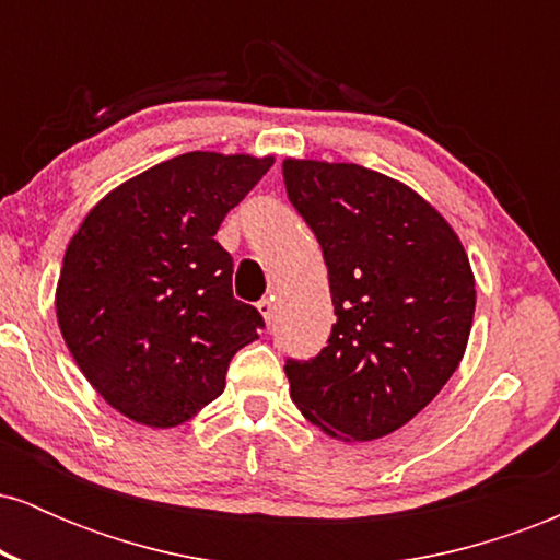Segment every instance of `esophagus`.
Returning <instances> with one entry per match:
<instances>
[{
    "label": "esophagus",
    "instance_id": "1",
    "mask_svg": "<svg viewBox=\"0 0 560 560\" xmlns=\"http://www.w3.org/2000/svg\"><path fill=\"white\" fill-rule=\"evenodd\" d=\"M258 313L262 316V320H266V329H271L273 326V313H276V307H273V300H260L258 302Z\"/></svg>",
    "mask_w": 560,
    "mask_h": 560
}]
</instances>
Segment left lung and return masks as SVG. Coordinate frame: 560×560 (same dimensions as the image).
Here are the masks:
<instances>
[{
  "instance_id": "obj_1",
  "label": "left lung",
  "mask_w": 560,
  "mask_h": 560,
  "mask_svg": "<svg viewBox=\"0 0 560 560\" xmlns=\"http://www.w3.org/2000/svg\"><path fill=\"white\" fill-rule=\"evenodd\" d=\"M281 173L324 249L337 313L313 361H287L292 400L334 440H382L464 361L477 307L471 262L445 215L397 178L311 158H287Z\"/></svg>"
}]
</instances>
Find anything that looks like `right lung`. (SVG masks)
Here are the masks:
<instances>
[{"instance_id":"add662e5","label":"right lung","mask_w":560,"mask_h":560,"mask_svg":"<svg viewBox=\"0 0 560 560\" xmlns=\"http://www.w3.org/2000/svg\"><path fill=\"white\" fill-rule=\"evenodd\" d=\"M273 155L186 152L118 184L70 236L57 324L81 374L126 419L189 421L226 387L236 350L258 339L234 300L231 255L213 236Z\"/></svg>"}]
</instances>
